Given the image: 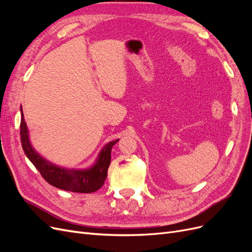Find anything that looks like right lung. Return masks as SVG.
Returning <instances> with one entry per match:
<instances>
[{
	"mask_svg": "<svg viewBox=\"0 0 252 252\" xmlns=\"http://www.w3.org/2000/svg\"><path fill=\"white\" fill-rule=\"evenodd\" d=\"M20 134L22 147L26 157L40 171L45 181L57 188L80 193L94 192L104 185L111 161V148L119 141H112L106 145L100 152L96 163L91 168L86 170H74L61 168V167L56 166L42 158L32 148V144L29 142L28 129L22 109Z\"/></svg>",
	"mask_w": 252,
	"mask_h": 252,
	"instance_id": "add662e5",
	"label": "right lung"
}]
</instances>
